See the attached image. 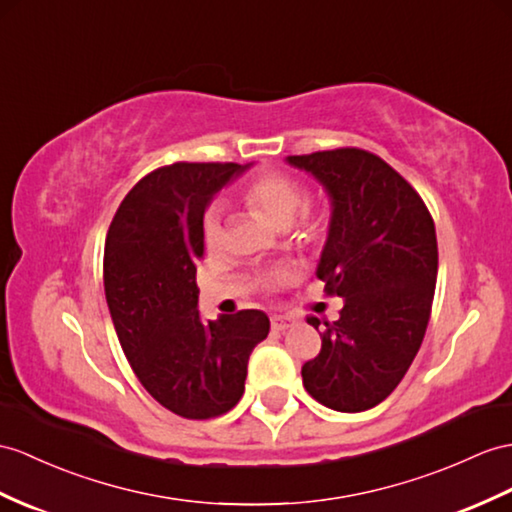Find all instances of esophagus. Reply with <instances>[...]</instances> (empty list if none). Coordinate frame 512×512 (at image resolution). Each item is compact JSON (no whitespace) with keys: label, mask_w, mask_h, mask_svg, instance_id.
<instances>
[{"label":"esophagus","mask_w":512,"mask_h":512,"mask_svg":"<svg viewBox=\"0 0 512 512\" xmlns=\"http://www.w3.org/2000/svg\"><path fill=\"white\" fill-rule=\"evenodd\" d=\"M291 326H293L291 317H286V315H273L271 317V328L276 332H284V330H289Z\"/></svg>","instance_id":"obj_1"}]
</instances>
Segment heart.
Listing matches in <instances>:
<instances>
[{"mask_svg": "<svg viewBox=\"0 0 512 512\" xmlns=\"http://www.w3.org/2000/svg\"><path fill=\"white\" fill-rule=\"evenodd\" d=\"M243 197L249 206L263 213L276 228H289L306 204L302 186L289 176H282V173H263V176L254 178L245 186ZM202 234L208 247H217L221 243L223 221L217 206L206 210ZM286 278H289L286 273H278L271 282H284Z\"/></svg>", "mask_w": 512, "mask_h": 512, "instance_id": "b5f03b06", "label": "heart"}]
</instances>
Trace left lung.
<instances>
[{"mask_svg":"<svg viewBox=\"0 0 512 512\" xmlns=\"http://www.w3.org/2000/svg\"><path fill=\"white\" fill-rule=\"evenodd\" d=\"M330 199L317 278L345 299L321 352L302 367L306 391L339 413L378 406L402 382L428 328L439 249L434 221L400 173L365 149L286 156ZM319 330V319L308 317Z\"/></svg>","mask_w":512,"mask_h":512,"instance_id":"8db88e82","label":"left lung"}]
</instances>
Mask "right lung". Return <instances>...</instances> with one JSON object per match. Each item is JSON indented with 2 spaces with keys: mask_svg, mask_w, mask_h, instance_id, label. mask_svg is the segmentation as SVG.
I'll use <instances>...</instances> for the list:
<instances>
[{
  "mask_svg": "<svg viewBox=\"0 0 512 512\" xmlns=\"http://www.w3.org/2000/svg\"><path fill=\"white\" fill-rule=\"evenodd\" d=\"M249 167H160L126 195L106 236L104 291L123 354L147 393L186 419H210L239 404L249 354L269 334L263 310L215 321L197 310L204 213Z\"/></svg>",
  "mask_w": 512,
  "mask_h": 512,
  "instance_id": "add662e5",
  "label": "right lung"
}]
</instances>
